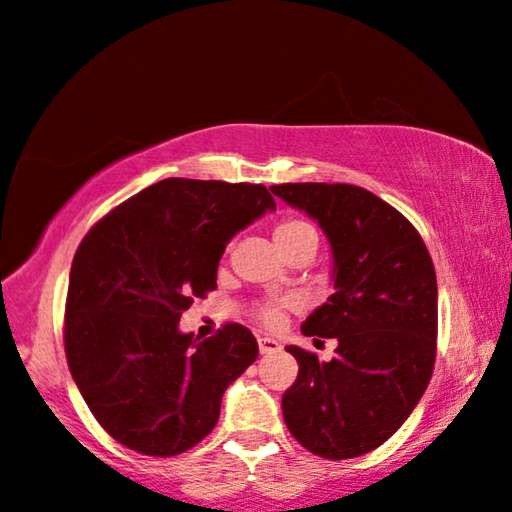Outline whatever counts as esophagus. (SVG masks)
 I'll return each mask as SVG.
<instances>
[{"mask_svg": "<svg viewBox=\"0 0 512 512\" xmlns=\"http://www.w3.org/2000/svg\"><path fill=\"white\" fill-rule=\"evenodd\" d=\"M257 344H260V353H274L281 349V344H278L274 337H260L257 339Z\"/></svg>", "mask_w": 512, "mask_h": 512, "instance_id": "1", "label": "esophagus"}]
</instances>
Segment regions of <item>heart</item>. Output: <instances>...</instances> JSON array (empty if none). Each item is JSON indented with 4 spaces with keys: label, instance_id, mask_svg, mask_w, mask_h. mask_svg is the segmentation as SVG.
I'll use <instances>...</instances> for the list:
<instances>
[{
    "label": "heart",
    "instance_id": "1",
    "mask_svg": "<svg viewBox=\"0 0 512 512\" xmlns=\"http://www.w3.org/2000/svg\"><path fill=\"white\" fill-rule=\"evenodd\" d=\"M306 234H316V229L311 227L309 222L304 220H283L276 224L274 229V238L276 243H288L292 241V238H299V236H306ZM297 302L295 299H271V302H264L260 306V318L264 325L269 327H278L283 323L285 318V311L288 309H295Z\"/></svg>",
    "mask_w": 512,
    "mask_h": 512
}]
</instances>
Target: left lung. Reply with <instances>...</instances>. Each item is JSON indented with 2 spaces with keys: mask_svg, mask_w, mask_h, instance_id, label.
<instances>
[{
  "mask_svg": "<svg viewBox=\"0 0 512 512\" xmlns=\"http://www.w3.org/2000/svg\"><path fill=\"white\" fill-rule=\"evenodd\" d=\"M318 222L332 250L335 295L302 323L306 337H335L337 356L299 346L297 381L283 419L323 459H353L391 438L424 395L438 339V281L419 231L379 196L353 185L271 187Z\"/></svg>",
  "mask_w": 512,
  "mask_h": 512,
  "instance_id": "8db88e82",
  "label": "left lung"
}]
</instances>
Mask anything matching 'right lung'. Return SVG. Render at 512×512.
I'll return each mask as SVG.
<instances>
[{
	"instance_id": "add662e5",
	"label": "right lung",
	"mask_w": 512,
	"mask_h": 512,
	"mask_svg": "<svg viewBox=\"0 0 512 512\" xmlns=\"http://www.w3.org/2000/svg\"><path fill=\"white\" fill-rule=\"evenodd\" d=\"M276 210L264 185L168 177L121 203L81 241L65 304L72 379L100 426L128 449L175 456L220 419L222 395L255 363L248 327L180 332L217 288L238 231Z\"/></svg>"
}]
</instances>
